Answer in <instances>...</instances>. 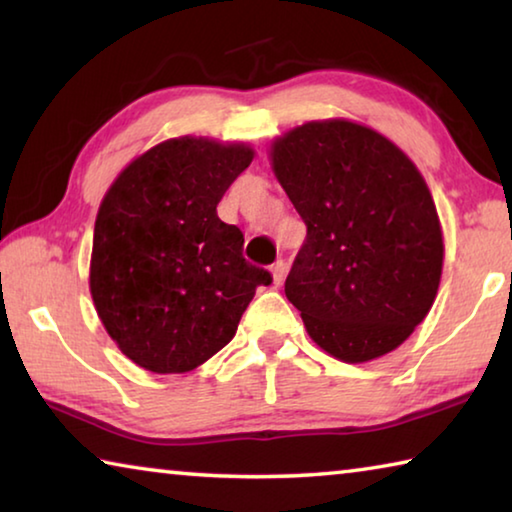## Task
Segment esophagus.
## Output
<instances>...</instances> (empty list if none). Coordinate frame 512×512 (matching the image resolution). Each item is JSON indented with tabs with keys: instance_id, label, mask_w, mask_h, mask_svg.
I'll return each mask as SVG.
<instances>
[{
	"instance_id": "esophagus-1",
	"label": "esophagus",
	"mask_w": 512,
	"mask_h": 512,
	"mask_svg": "<svg viewBox=\"0 0 512 512\" xmlns=\"http://www.w3.org/2000/svg\"><path fill=\"white\" fill-rule=\"evenodd\" d=\"M271 273H273L275 284H280L284 280V275H287V264H284V259H277V262L271 266Z\"/></svg>"
}]
</instances>
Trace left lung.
<instances>
[{"mask_svg":"<svg viewBox=\"0 0 512 512\" xmlns=\"http://www.w3.org/2000/svg\"><path fill=\"white\" fill-rule=\"evenodd\" d=\"M271 155L307 225L284 293L309 336L348 363L395 350L429 314L443 273V232L418 169L343 119L293 128Z\"/></svg>","mask_w":512,"mask_h":512,"instance_id":"left-lung-1","label":"left lung"}]
</instances>
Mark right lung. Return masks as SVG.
<instances>
[{
	"label": "right lung",
	"instance_id": "add662e5",
	"mask_svg": "<svg viewBox=\"0 0 512 512\" xmlns=\"http://www.w3.org/2000/svg\"><path fill=\"white\" fill-rule=\"evenodd\" d=\"M253 151L178 137L140 155L94 223L90 291L119 350L158 375L201 366L232 341L273 275L244 257V232L216 205Z\"/></svg>",
	"mask_w": 512,
	"mask_h": 512
}]
</instances>
